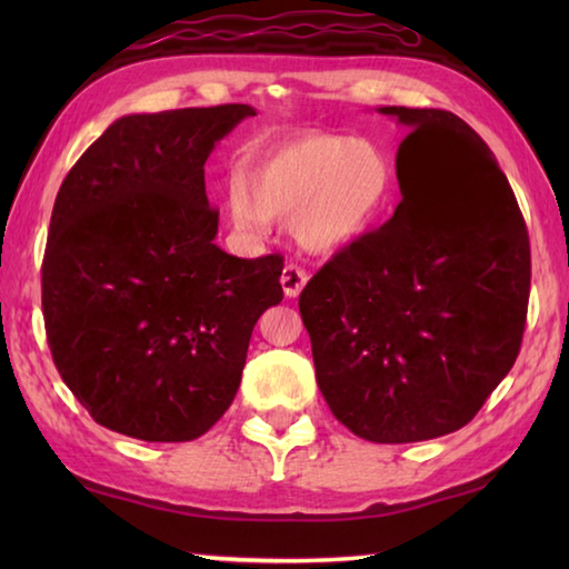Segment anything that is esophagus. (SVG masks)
I'll use <instances>...</instances> for the list:
<instances>
[{
  "instance_id": "esophagus-1",
  "label": "esophagus",
  "mask_w": 569,
  "mask_h": 569,
  "mask_svg": "<svg viewBox=\"0 0 569 569\" xmlns=\"http://www.w3.org/2000/svg\"><path fill=\"white\" fill-rule=\"evenodd\" d=\"M306 281H308V276H306L303 268H298V266H293V263H288V266L283 268L281 286H283V293H286L288 298H296L298 293H301Z\"/></svg>"
}]
</instances>
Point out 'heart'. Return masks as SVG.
I'll use <instances>...</instances> for the list:
<instances>
[{
    "label": "heart",
    "instance_id": "heart-1",
    "mask_svg": "<svg viewBox=\"0 0 569 569\" xmlns=\"http://www.w3.org/2000/svg\"><path fill=\"white\" fill-rule=\"evenodd\" d=\"M393 166L377 142L303 132L268 148L248 176H233L228 210L240 233L266 236L273 216L311 253H336L369 233L389 206Z\"/></svg>",
    "mask_w": 569,
    "mask_h": 569
}]
</instances>
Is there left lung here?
Listing matches in <instances>:
<instances>
[{"instance_id": "obj_1", "label": "left lung", "mask_w": 569, "mask_h": 569, "mask_svg": "<svg viewBox=\"0 0 569 569\" xmlns=\"http://www.w3.org/2000/svg\"><path fill=\"white\" fill-rule=\"evenodd\" d=\"M379 112L409 128L401 203L306 283L298 308L333 417L361 439L407 445L465 427L512 369L532 268L487 142L447 110Z\"/></svg>"}]
</instances>
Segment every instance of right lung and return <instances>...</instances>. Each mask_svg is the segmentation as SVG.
Wrapping results in <instances>:
<instances>
[{"mask_svg": "<svg viewBox=\"0 0 569 569\" xmlns=\"http://www.w3.org/2000/svg\"><path fill=\"white\" fill-rule=\"evenodd\" d=\"M250 104L114 120L67 172L42 261L57 371L90 417L142 441H190L233 403L248 341L281 303V256L213 240L206 160Z\"/></svg>", "mask_w": 569, "mask_h": 569, "instance_id": "right-lung-1", "label": "right lung"}]
</instances>
